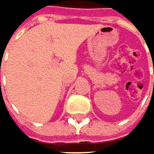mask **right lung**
I'll list each match as a JSON object with an SVG mask.
<instances>
[{"label":"right lung","instance_id":"right-lung-1","mask_svg":"<svg viewBox=\"0 0 154 154\" xmlns=\"http://www.w3.org/2000/svg\"><path fill=\"white\" fill-rule=\"evenodd\" d=\"M0 86H1V83H0Z\"/></svg>","mask_w":154,"mask_h":154}]
</instances>
